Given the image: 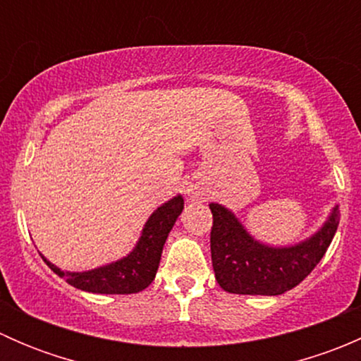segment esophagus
Instances as JSON below:
<instances>
[{"mask_svg": "<svg viewBox=\"0 0 361 361\" xmlns=\"http://www.w3.org/2000/svg\"><path fill=\"white\" fill-rule=\"evenodd\" d=\"M188 195H190L192 199H199L202 195V192L199 190L197 187H190V188H188Z\"/></svg>", "mask_w": 361, "mask_h": 361, "instance_id": "esophagus-1", "label": "esophagus"}]
</instances>
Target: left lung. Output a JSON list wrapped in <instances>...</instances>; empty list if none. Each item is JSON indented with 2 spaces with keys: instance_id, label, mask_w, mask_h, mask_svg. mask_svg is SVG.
I'll list each match as a JSON object with an SVG mask.
<instances>
[{
  "instance_id": "1",
  "label": "left lung",
  "mask_w": 361,
  "mask_h": 361,
  "mask_svg": "<svg viewBox=\"0 0 361 361\" xmlns=\"http://www.w3.org/2000/svg\"><path fill=\"white\" fill-rule=\"evenodd\" d=\"M209 209L214 278L225 292L239 295H281L295 288L319 264L338 225L336 206L314 235L298 245L272 248L255 241L221 204L211 202Z\"/></svg>"
}]
</instances>
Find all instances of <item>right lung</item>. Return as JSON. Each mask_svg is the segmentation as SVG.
I'll return each mask as SVG.
<instances>
[{
  "instance_id": "obj_1",
  "label": "right lung",
  "mask_w": 361,
  "mask_h": 361,
  "mask_svg": "<svg viewBox=\"0 0 361 361\" xmlns=\"http://www.w3.org/2000/svg\"><path fill=\"white\" fill-rule=\"evenodd\" d=\"M181 209H183V197L181 195L157 207L154 214L148 218L136 248L127 257L120 258L113 264L103 265V267L85 272H64L54 264H50L43 255L42 258L56 274H59L61 278L66 279L69 285L83 290V292L110 295L137 293L154 281L164 243H166L176 218L181 214Z\"/></svg>"
}]
</instances>
